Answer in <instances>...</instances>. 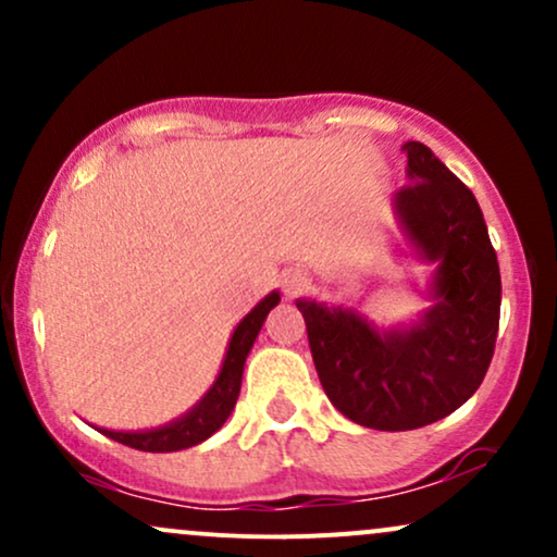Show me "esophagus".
Here are the masks:
<instances>
[{
	"label": "esophagus",
	"mask_w": 557,
	"mask_h": 557,
	"mask_svg": "<svg viewBox=\"0 0 557 557\" xmlns=\"http://www.w3.org/2000/svg\"><path fill=\"white\" fill-rule=\"evenodd\" d=\"M280 283H283V293L287 298H298L309 290V280H306V274L300 272H285Z\"/></svg>",
	"instance_id": "obj_1"
}]
</instances>
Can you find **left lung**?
I'll list each match as a JSON object with an SVG mask.
<instances>
[{"label":"left lung","instance_id":"left-lung-1","mask_svg":"<svg viewBox=\"0 0 557 557\" xmlns=\"http://www.w3.org/2000/svg\"><path fill=\"white\" fill-rule=\"evenodd\" d=\"M411 183L395 196L403 233L437 261L434 309L417 327L380 332L354 311L296 300L332 406L356 424L406 432L445 419L482 385L500 324V267L474 194L408 140Z\"/></svg>","mask_w":557,"mask_h":557}]
</instances>
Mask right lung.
<instances>
[{"mask_svg":"<svg viewBox=\"0 0 557 557\" xmlns=\"http://www.w3.org/2000/svg\"><path fill=\"white\" fill-rule=\"evenodd\" d=\"M280 304L277 293H270L257 309L251 311L243 322L235 327L233 337H230V348L222 363V372L216 376L214 387L203 395V400L198 403L190 413H185L183 419L172 421L168 426H159V430L149 432H110L101 430L110 440H117L127 447H136L144 453H172V450H185V447H194L203 443L207 437L220 430L225 424L230 413H233L235 400L240 395V380H243V363H246L248 350H251L253 341H257L261 324L274 306Z\"/></svg>","mask_w":557,"mask_h":557,"instance_id":"obj_1","label":"right lung"}]
</instances>
